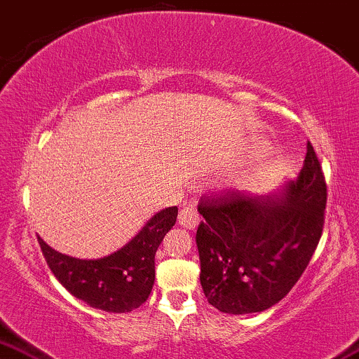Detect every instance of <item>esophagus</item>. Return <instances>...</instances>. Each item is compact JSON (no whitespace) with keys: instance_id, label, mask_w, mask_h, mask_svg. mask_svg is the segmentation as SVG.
<instances>
[{"instance_id":"1","label":"esophagus","mask_w":359,"mask_h":359,"mask_svg":"<svg viewBox=\"0 0 359 359\" xmlns=\"http://www.w3.org/2000/svg\"><path fill=\"white\" fill-rule=\"evenodd\" d=\"M198 222H201V217H198V213H197V210H195V207L187 205V207L180 208L179 225H182L184 229L194 230L195 226L198 225Z\"/></svg>"}]
</instances>
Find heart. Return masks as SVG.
<instances>
[{
	"instance_id": "obj_1",
	"label": "heart",
	"mask_w": 359,
	"mask_h": 359,
	"mask_svg": "<svg viewBox=\"0 0 359 359\" xmlns=\"http://www.w3.org/2000/svg\"><path fill=\"white\" fill-rule=\"evenodd\" d=\"M242 187H243V189H245V187H247V185H245V184H242Z\"/></svg>"
}]
</instances>
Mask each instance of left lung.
<instances>
[{"instance_id":"obj_1","label":"left lung","mask_w":359,"mask_h":359,"mask_svg":"<svg viewBox=\"0 0 359 359\" xmlns=\"http://www.w3.org/2000/svg\"><path fill=\"white\" fill-rule=\"evenodd\" d=\"M325 207L323 172L310 142L300 174L275 192L203 198L195 242L208 303L230 315L276 305L310 263Z\"/></svg>"}]
</instances>
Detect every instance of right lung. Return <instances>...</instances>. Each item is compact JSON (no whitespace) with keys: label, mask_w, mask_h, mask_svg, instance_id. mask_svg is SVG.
Returning a JSON list of instances; mask_svg holds the SVG:
<instances>
[{"label":"right lung","mask_w":359,"mask_h":359,"mask_svg":"<svg viewBox=\"0 0 359 359\" xmlns=\"http://www.w3.org/2000/svg\"><path fill=\"white\" fill-rule=\"evenodd\" d=\"M177 220L167 207L144 224L119 250L96 260L65 255L38 237L49 269L72 297L109 313H129L147 300L156 280V252Z\"/></svg>","instance_id":"obj_1"}]
</instances>
